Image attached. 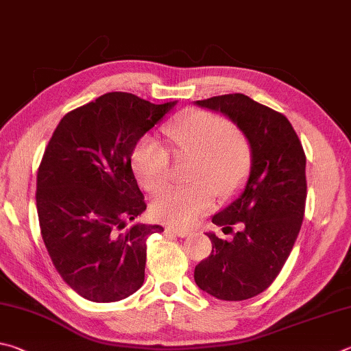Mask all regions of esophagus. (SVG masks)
Wrapping results in <instances>:
<instances>
[{"mask_svg":"<svg viewBox=\"0 0 351 351\" xmlns=\"http://www.w3.org/2000/svg\"><path fill=\"white\" fill-rule=\"evenodd\" d=\"M166 231L171 232V234H174L177 237H188L189 234H191V231L189 230H182V228H174V226H168L166 228Z\"/></svg>","mask_w":351,"mask_h":351,"instance_id":"obj_1","label":"esophagus"}]
</instances>
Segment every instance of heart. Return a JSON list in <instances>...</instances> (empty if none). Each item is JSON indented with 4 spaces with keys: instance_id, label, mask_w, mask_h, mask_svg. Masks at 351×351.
Instances as JSON below:
<instances>
[{
    "instance_id": "heart-1",
    "label": "heart",
    "mask_w": 351,
    "mask_h": 351,
    "mask_svg": "<svg viewBox=\"0 0 351 351\" xmlns=\"http://www.w3.org/2000/svg\"><path fill=\"white\" fill-rule=\"evenodd\" d=\"M177 157L194 158L191 186L166 188L154 199L152 216L160 222L191 226L214 206V194L228 197L248 179L253 146L225 117L191 110L168 128ZM132 168L147 191L156 193L169 179L171 154L156 138L145 137L132 154Z\"/></svg>"
}]
</instances>
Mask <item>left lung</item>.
I'll return each mask as SVG.
<instances>
[{
  "instance_id": "8db88e82",
  "label": "left lung",
  "mask_w": 351,
  "mask_h": 351,
  "mask_svg": "<svg viewBox=\"0 0 351 351\" xmlns=\"http://www.w3.org/2000/svg\"><path fill=\"white\" fill-rule=\"evenodd\" d=\"M195 104L234 123L253 146L248 180L213 223L239 231L231 241L206 232L211 254L194 269L200 290L222 300L254 298L273 284L290 256L304 220L305 154L291 123L243 94L219 95Z\"/></svg>"
}]
</instances>
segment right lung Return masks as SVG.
Returning a JSON list of instances; mask_svg holds the SVG:
<instances>
[{
    "mask_svg": "<svg viewBox=\"0 0 351 351\" xmlns=\"http://www.w3.org/2000/svg\"><path fill=\"white\" fill-rule=\"evenodd\" d=\"M109 92L66 114L36 174L41 236L61 278L92 302H117L143 285L146 241L160 225L126 226L146 210L131 156L174 108Z\"/></svg>",
    "mask_w": 351,
    "mask_h": 351,
    "instance_id": "right-lung-1",
    "label": "right lung"
}]
</instances>
